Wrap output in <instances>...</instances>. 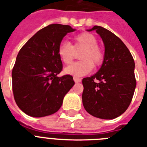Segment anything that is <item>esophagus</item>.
Here are the masks:
<instances>
[{"mask_svg":"<svg viewBox=\"0 0 147 147\" xmlns=\"http://www.w3.org/2000/svg\"><path fill=\"white\" fill-rule=\"evenodd\" d=\"M73 79H74V81H75V82H76V83L81 82V81H82V79H81L80 78H78V77H76V76H74Z\"/></svg>","mask_w":147,"mask_h":147,"instance_id":"34e87169","label":"esophagus"}]
</instances>
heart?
I'll return each instance as SVG.
<instances>
[{
    "instance_id": "heart-1",
    "label": "heart",
    "mask_w": 147,
    "mask_h": 147,
    "mask_svg": "<svg viewBox=\"0 0 147 147\" xmlns=\"http://www.w3.org/2000/svg\"><path fill=\"white\" fill-rule=\"evenodd\" d=\"M75 44L63 41L58 48V55L60 59L65 65H69L76 57V52L82 49L79 54L81 61L74 62L65 69V72L76 76L87 75L93 69L98 67L104 61V52L98 46V40L90 33H82L74 38Z\"/></svg>"
}]
</instances>
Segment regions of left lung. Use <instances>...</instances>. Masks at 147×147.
I'll use <instances>...</instances> for the list:
<instances>
[{
    "instance_id": "1",
    "label": "left lung",
    "mask_w": 147,
    "mask_h": 147,
    "mask_svg": "<svg viewBox=\"0 0 147 147\" xmlns=\"http://www.w3.org/2000/svg\"><path fill=\"white\" fill-rule=\"evenodd\" d=\"M105 44V58L97 73L82 79L83 106L92 116L111 120L127 109L137 82L134 60L122 40L107 29L94 26Z\"/></svg>"
}]
</instances>
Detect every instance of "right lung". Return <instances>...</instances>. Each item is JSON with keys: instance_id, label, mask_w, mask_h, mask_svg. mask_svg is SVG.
I'll return each mask as SVG.
<instances>
[{"instance_id": "add662e5", "label": "right lung", "mask_w": 147, "mask_h": 147, "mask_svg": "<svg viewBox=\"0 0 147 147\" xmlns=\"http://www.w3.org/2000/svg\"><path fill=\"white\" fill-rule=\"evenodd\" d=\"M69 25L50 24L39 30L22 47L12 70L14 100L21 111L34 117L59 111L65 95L75 85L72 76L59 77L62 62L58 48Z\"/></svg>"}]
</instances>
